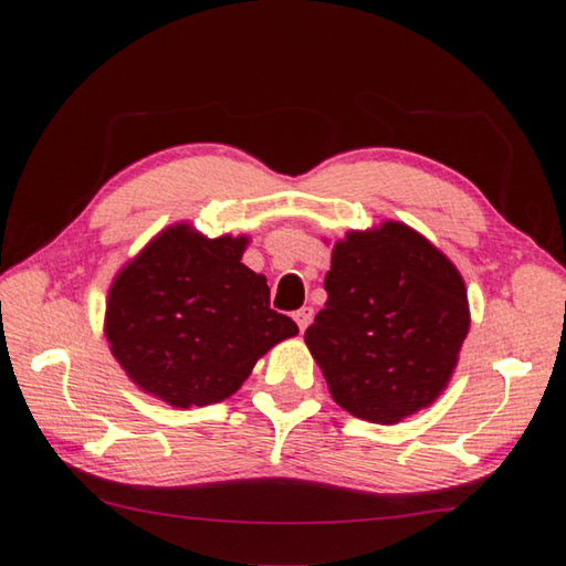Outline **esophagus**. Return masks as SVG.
Listing matches in <instances>:
<instances>
[{
	"instance_id": "esophagus-1",
	"label": "esophagus",
	"mask_w": 566,
	"mask_h": 566,
	"mask_svg": "<svg viewBox=\"0 0 566 566\" xmlns=\"http://www.w3.org/2000/svg\"><path fill=\"white\" fill-rule=\"evenodd\" d=\"M292 317H294V322H296V324H300V329L304 332V329L310 327V324H312L314 310H312V306H302V310H296V312L292 314Z\"/></svg>"
}]
</instances>
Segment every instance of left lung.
<instances>
[{"label":"left lung","instance_id":"left-lung-1","mask_svg":"<svg viewBox=\"0 0 566 566\" xmlns=\"http://www.w3.org/2000/svg\"><path fill=\"white\" fill-rule=\"evenodd\" d=\"M324 290L304 342L332 399L375 424L434 405L469 332L467 286L442 249L395 219L352 229L332 247Z\"/></svg>","mask_w":566,"mask_h":566}]
</instances>
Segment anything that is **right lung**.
Instances as JSON below:
<instances>
[{
  "instance_id": "add662e5",
  "label": "right lung",
  "mask_w": 566,
  "mask_h": 566,
  "mask_svg": "<svg viewBox=\"0 0 566 566\" xmlns=\"http://www.w3.org/2000/svg\"><path fill=\"white\" fill-rule=\"evenodd\" d=\"M247 244V234L209 239L177 222L114 276L104 337L145 395L177 409L217 405L274 344L300 334L270 310L266 276L242 264Z\"/></svg>"
}]
</instances>
